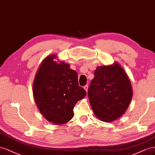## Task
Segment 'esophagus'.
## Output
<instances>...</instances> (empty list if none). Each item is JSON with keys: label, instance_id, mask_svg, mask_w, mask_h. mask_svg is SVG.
I'll return each instance as SVG.
<instances>
[{"label": "esophagus", "instance_id": "obj_1", "mask_svg": "<svg viewBox=\"0 0 155 155\" xmlns=\"http://www.w3.org/2000/svg\"><path fill=\"white\" fill-rule=\"evenodd\" d=\"M84 90H85L86 91H87V89H88V86H87V85H86V86H84Z\"/></svg>", "mask_w": 155, "mask_h": 155}]
</instances>
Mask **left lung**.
Instances as JSON below:
<instances>
[{"instance_id":"obj_1","label":"left lung","mask_w":155,"mask_h":155,"mask_svg":"<svg viewBox=\"0 0 155 155\" xmlns=\"http://www.w3.org/2000/svg\"><path fill=\"white\" fill-rule=\"evenodd\" d=\"M94 74L87 91L91 108L102 121H113L125 112L130 103V82L117 64L98 67Z\"/></svg>"}]
</instances>
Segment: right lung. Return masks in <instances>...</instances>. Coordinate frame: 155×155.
Segmentation results:
<instances>
[{
	"label": "right lung",
	"mask_w": 155,
	"mask_h": 155,
	"mask_svg": "<svg viewBox=\"0 0 155 155\" xmlns=\"http://www.w3.org/2000/svg\"><path fill=\"white\" fill-rule=\"evenodd\" d=\"M54 55L44 60L36 73L33 94L38 108L48 121L63 125L73 117V108L86 94L78 84V74L64 62L57 64Z\"/></svg>",
	"instance_id": "add662e5"
}]
</instances>
